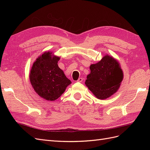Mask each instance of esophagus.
Masks as SVG:
<instances>
[{"label":"esophagus","instance_id":"1","mask_svg":"<svg viewBox=\"0 0 150 150\" xmlns=\"http://www.w3.org/2000/svg\"><path fill=\"white\" fill-rule=\"evenodd\" d=\"M83 80V79L82 78H79L77 81H78V82H79V83H82Z\"/></svg>","mask_w":150,"mask_h":150}]
</instances>
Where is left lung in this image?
I'll use <instances>...</instances> for the list:
<instances>
[{
  "label": "left lung",
  "mask_w": 150,
  "mask_h": 150,
  "mask_svg": "<svg viewBox=\"0 0 150 150\" xmlns=\"http://www.w3.org/2000/svg\"><path fill=\"white\" fill-rule=\"evenodd\" d=\"M90 70L85 84L97 98L106 99L120 88L123 72L115 58L104 56L96 64L91 65Z\"/></svg>",
  "instance_id": "8db88e82"
}]
</instances>
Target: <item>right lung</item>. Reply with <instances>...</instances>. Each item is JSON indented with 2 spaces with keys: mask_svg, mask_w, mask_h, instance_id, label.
<instances>
[{
  "mask_svg": "<svg viewBox=\"0 0 150 150\" xmlns=\"http://www.w3.org/2000/svg\"><path fill=\"white\" fill-rule=\"evenodd\" d=\"M46 52L36 59L30 69L29 79L39 96L47 101H55L65 91L71 81L58 66L60 57Z\"/></svg>",
  "mask_w": 150,
  "mask_h": 150,
  "instance_id": "add662e5",
  "label": "right lung"
}]
</instances>
